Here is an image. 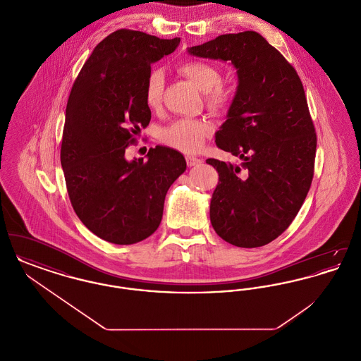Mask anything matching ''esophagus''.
Returning <instances> with one entry per match:
<instances>
[{"mask_svg": "<svg viewBox=\"0 0 361 361\" xmlns=\"http://www.w3.org/2000/svg\"><path fill=\"white\" fill-rule=\"evenodd\" d=\"M202 164V159L200 158H196V157H192V155H187V165L188 166H197Z\"/></svg>", "mask_w": 361, "mask_h": 361, "instance_id": "obj_1", "label": "esophagus"}]
</instances>
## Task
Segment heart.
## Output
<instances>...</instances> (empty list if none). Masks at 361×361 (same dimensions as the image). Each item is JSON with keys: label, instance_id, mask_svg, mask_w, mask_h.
<instances>
[{"label": "heart", "instance_id": "obj_1", "mask_svg": "<svg viewBox=\"0 0 361 361\" xmlns=\"http://www.w3.org/2000/svg\"><path fill=\"white\" fill-rule=\"evenodd\" d=\"M180 71L206 93L207 104L212 111L227 108L233 92L230 86L221 82V71L216 66L206 61L189 59L180 65ZM164 86V73L158 69L150 70L145 82V102L149 108L157 109L161 105ZM211 130L212 127L207 121L184 118L161 130L159 137L164 143L180 152L196 153L203 147Z\"/></svg>", "mask_w": 361, "mask_h": 361}]
</instances>
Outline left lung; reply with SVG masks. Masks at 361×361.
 Wrapping results in <instances>:
<instances>
[{
  "instance_id": "1",
  "label": "left lung",
  "mask_w": 361,
  "mask_h": 361,
  "mask_svg": "<svg viewBox=\"0 0 361 361\" xmlns=\"http://www.w3.org/2000/svg\"><path fill=\"white\" fill-rule=\"evenodd\" d=\"M188 52L228 61L238 75L227 121L215 142L243 162L235 166L207 159L219 173L209 204L211 224L234 246H264L292 224L314 176L317 134L302 81L288 61L255 31L221 35Z\"/></svg>"
}]
</instances>
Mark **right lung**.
<instances>
[{
    "label": "right lung",
    "instance_id": "1",
    "mask_svg": "<svg viewBox=\"0 0 361 361\" xmlns=\"http://www.w3.org/2000/svg\"><path fill=\"white\" fill-rule=\"evenodd\" d=\"M178 43L180 37L118 30L94 47L71 87L61 146L70 202L80 221L111 243L150 237L168 189L187 169L183 154L165 146L150 149L146 162L126 159V149L152 119L145 102L152 63Z\"/></svg>",
    "mask_w": 361,
    "mask_h": 361
}]
</instances>
